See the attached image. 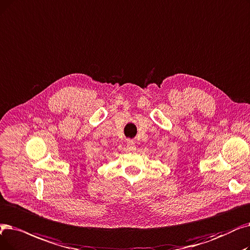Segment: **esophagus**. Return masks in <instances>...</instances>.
<instances>
[{"instance_id":"obj_1","label":"esophagus","mask_w":250,"mask_h":250,"mask_svg":"<svg viewBox=\"0 0 250 250\" xmlns=\"http://www.w3.org/2000/svg\"><path fill=\"white\" fill-rule=\"evenodd\" d=\"M126 147H127L128 151H135L137 149L136 144H135V142H133V141H128V142L126 143Z\"/></svg>"}]
</instances>
